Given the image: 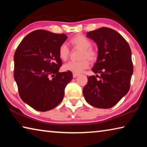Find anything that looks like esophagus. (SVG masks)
I'll return each instance as SVG.
<instances>
[{"label":"esophagus","mask_w":147,"mask_h":147,"mask_svg":"<svg viewBox=\"0 0 147 147\" xmlns=\"http://www.w3.org/2000/svg\"><path fill=\"white\" fill-rule=\"evenodd\" d=\"M79 75L78 74H76V73H73V78H76V77H77Z\"/></svg>","instance_id":"1"}]
</instances>
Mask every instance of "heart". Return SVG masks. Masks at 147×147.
Returning <instances> with one entry per match:
<instances>
[{"instance_id":"obj_1","label":"heart","mask_w":147,"mask_h":147,"mask_svg":"<svg viewBox=\"0 0 147 147\" xmlns=\"http://www.w3.org/2000/svg\"><path fill=\"white\" fill-rule=\"evenodd\" d=\"M71 43L73 45L82 49L81 53L80 61H71L63 65V69L65 71H70L73 73L79 74L85 70L89 65V60L93 61L96 58V53L93 49L91 48V41L85 36L79 34L76 35L71 39ZM69 50L65 43H63L59 48L58 54L61 60L65 61L68 58Z\"/></svg>"}]
</instances>
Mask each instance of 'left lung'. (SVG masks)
I'll return each instance as SVG.
<instances>
[{"instance_id": "obj_1", "label": "left lung", "mask_w": 147, "mask_h": 147, "mask_svg": "<svg viewBox=\"0 0 147 147\" xmlns=\"http://www.w3.org/2000/svg\"><path fill=\"white\" fill-rule=\"evenodd\" d=\"M86 37L97 45L98 56L92 71L100 76H88L84 98L95 108H110L130 89L134 71L130 47L120 34L106 27L89 32Z\"/></svg>"}]
</instances>
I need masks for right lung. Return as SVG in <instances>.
I'll return each mask as SVG.
<instances>
[{
	"mask_svg": "<svg viewBox=\"0 0 147 147\" xmlns=\"http://www.w3.org/2000/svg\"><path fill=\"white\" fill-rule=\"evenodd\" d=\"M67 36L37 30L24 38L15 53L14 79L24 102L39 111L56 107L63 100L70 71L59 73L58 51Z\"/></svg>",
	"mask_w": 147,
	"mask_h": 147,
	"instance_id": "obj_1",
	"label": "right lung"
}]
</instances>
